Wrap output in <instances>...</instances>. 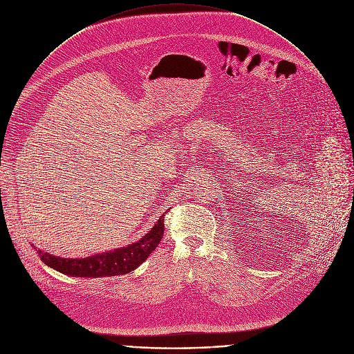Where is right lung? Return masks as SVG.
<instances>
[{
  "label": "right lung",
  "instance_id": "add662e5",
  "mask_svg": "<svg viewBox=\"0 0 354 354\" xmlns=\"http://www.w3.org/2000/svg\"><path fill=\"white\" fill-rule=\"evenodd\" d=\"M165 213L141 239L134 243L95 254L81 259H67L37 249L44 265L73 277H111L130 273L137 269L153 252L164 235Z\"/></svg>",
  "mask_w": 354,
  "mask_h": 354
}]
</instances>
